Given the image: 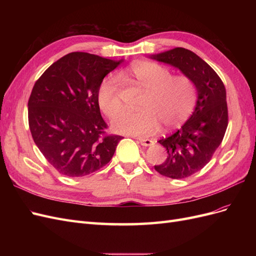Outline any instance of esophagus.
<instances>
[{
	"label": "esophagus",
	"instance_id": "34e87169",
	"mask_svg": "<svg viewBox=\"0 0 256 256\" xmlns=\"http://www.w3.org/2000/svg\"><path fill=\"white\" fill-rule=\"evenodd\" d=\"M138 142H140L141 145L143 146H152L154 144V142L152 140H150V138H138Z\"/></svg>",
	"mask_w": 256,
	"mask_h": 256
}]
</instances>
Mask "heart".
<instances>
[{
  "mask_svg": "<svg viewBox=\"0 0 256 256\" xmlns=\"http://www.w3.org/2000/svg\"><path fill=\"white\" fill-rule=\"evenodd\" d=\"M127 74L146 90L141 111H124L112 122L114 131L124 134L150 136L160 124L174 128L187 120L196 109L198 90L194 82L186 76H173L166 67L146 60H138L127 69ZM98 104L109 118H114L122 102L118 80L109 76L100 83Z\"/></svg>",
  "mask_w": 256,
  "mask_h": 256,
  "instance_id": "heart-1",
  "label": "heart"
}]
</instances>
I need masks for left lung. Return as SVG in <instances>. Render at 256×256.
Here are the masks:
<instances>
[{
  "label": "left lung",
  "instance_id": "left-lung-1",
  "mask_svg": "<svg viewBox=\"0 0 256 256\" xmlns=\"http://www.w3.org/2000/svg\"><path fill=\"white\" fill-rule=\"evenodd\" d=\"M150 58L178 68L196 86L198 102L189 120L180 130L158 141L166 148L168 158L154 170L182 180L202 170L221 144L228 124L226 90L214 69L188 49L174 48Z\"/></svg>",
  "mask_w": 256,
  "mask_h": 256
}]
</instances>
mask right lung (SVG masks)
Masks as SVG:
<instances>
[{
	"label": "right lung",
	"instance_id": "obj_1",
	"mask_svg": "<svg viewBox=\"0 0 256 256\" xmlns=\"http://www.w3.org/2000/svg\"><path fill=\"white\" fill-rule=\"evenodd\" d=\"M122 62L85 52L60 58L34 85L28 99L33 140L60 174L82 177L109 164L120 136H108L97 92Z\"/></svg>",
	"mask_w": 256,
	"mask_h": 256
}]
</instances>
